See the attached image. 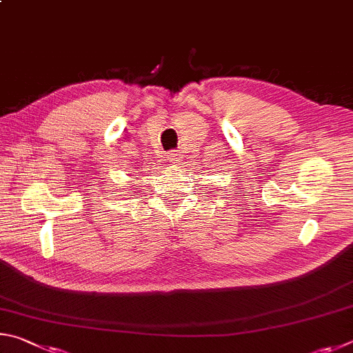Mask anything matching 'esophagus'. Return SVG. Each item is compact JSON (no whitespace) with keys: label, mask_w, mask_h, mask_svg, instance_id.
Segmentation results:
<instances>
[{"label":"esophagus","mask_w":353,"mask_h":353,"mask_svg":"<svg viewBox=\"0 0 353 353\" xmlns=\"http://www.w3.org/2000/svg\"><path fill=\"white\" fill-rule=\"evenodd\" d=\"M167 158H169V161H170L172 164H178V163H180V154H178L176 152L169 153V157H167Z\"/></svg>","instance_id":"obj_1"}]
</instances>
